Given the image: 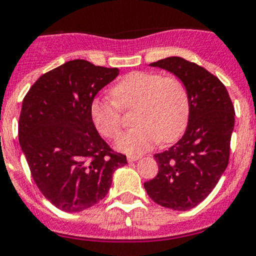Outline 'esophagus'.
I'll return each instance as SVG.
<instances>
[{
    "label": "esophagus",
    "instance_id": "obj_1",
    "mask_svg": "<svg viewBox=\"0 0 256 256\" xmlns=\"http://www.w3.org/2000/svg\"><path fill=\"white\" fill-rule=\"evenodd\" d=\"M140 158V156L139 154H134V156H128V162H132V161H136Z\"/></svg>",
    "mask_w": 256,
    "mask_h": 256
}]
</instances>
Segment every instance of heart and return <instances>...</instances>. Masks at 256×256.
Listing matches in <instances>:
<instances>
[{
    "instance_id": "obj_1",
    "label": "heart",
    "mask_w": 256,
    "mask_h": 256,
    "mask_svg": "<svg viewBox=\"0 0 256 256\" xmlns=\"http://www.w3.org/2000/svg\"><path fill=\"white\" fill-rule=\"evenodd\" d=\"M113 100L95 98L91 120L102 136L117 138L121 132V109L136 108L130 132L116 142L118 151L140 154L158 140L170 143L184 132L188 120V96L184 83L174 76L158 72H134L112 88Z\"/></svg>"
}]
</instances>
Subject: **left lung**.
Returning <instances> with one entry per match:
<instances>
[{
	"instance_id": "8db88e82",
	"label": "left lung",
	"mask_w": 256,
	"mask_h": 256,
	"mask_svg": "<svg viewBox=\"0 0 256 256\" xmlns=\"http://www.w3.org/2000/svg\"><path fill=\"white\" fill-rule=\"evenodd\" d=\"M150 66L164 68L184 83L190 112L184 136L154 156L158 173L144 182V188L154 203L188 211L204 200L226 169L234 106L218 78L194 62L168 57Z\"/></svg>"
}]
</instances>
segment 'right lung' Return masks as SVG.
<instances>
[{
  "instance_id": "right-lung-1",
  "label": "right lung",
  "mask_w": 256,
  "mask_h": 256,
  "mask_svg": "<svg viewBox=\"0 0 256 256\" xmlns=\"http://www.w3.org/2000/svg\"><path fill=\"white\" fill-rule=\"evenodd\" d=\"M118 74L74 60L42 75L23 98L19 144L38 190L61 211L95 206L108 194L113 173L128 164L98 135L90 112Z\"/></svg>"
}]
</instances>
